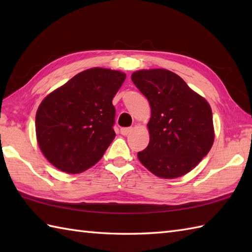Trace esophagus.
<instances>
[{
  "label": "esophagus",
  "mask_w": 252,
  "mask_h": 252,
  "mask_svg": "<svg viewBox=\"0 0 252 252\" xmlns=\"http://www.w3.org/2000/svg\"><path fill=\"white\" fill-rule=\"evenodd\" d=\"M132 131H133L132 127H122V129L120 130V133L122 135L126 136V135H129Z\"/></svg>",
  "instance_id": "esophagus-1"
}]
</instances>
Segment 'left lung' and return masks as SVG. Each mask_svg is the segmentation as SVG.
Wrapping results in <instances>:
<instances>
[{
	"label": "left lung",
	"instance_id": "obj_1",
	"mask_svg": "<svg viewBox=\"0 0 252 252\" xmlns=\"http://www.w3.org/2000/svg\"><path fill=\"white\" fill-rule=\"evenodd\" d=\"M131 79L152 110L147 125L151 140L137 154L138 160L159 178L175 179L189 172L215 141L210 105L167 69L138 70Z\"/></svg>",
	"mask_w": 252,
	"mask_h": 252
}]
</instances>
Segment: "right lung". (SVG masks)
Instances as JSON below:
<instances>
[{
	"label": "right lung",
	"instance_id": "1",
	"mask_svg": "<svg viewBox=\"0 0 252 252\" xmlns=\"http://www.w3.org/2000/svg\"><path fill=\"white\" fill-rule=\"evenodd\" d=\"M125 79L121 71L91 68L42 100L35 115L36 140L54 167L76 174L99 161L116 136L112 98Z\"/></svg>",
	"mask_w": 252,
	"mask_h": 252
}]
</instances>
